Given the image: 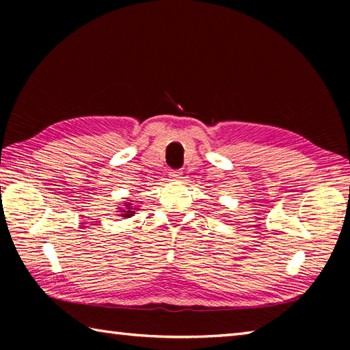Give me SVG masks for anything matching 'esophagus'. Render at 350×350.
I'll return each mask as SVG.
<instances>
[{
	"instance_id": "esophagus-1",
	"label": "esophagus",
	"mask_w": 350,
	"mask_h": 350,
	"mask_svg": "<svg viewBox=\"0 0 350 350\" xmlns=\"http://www.w3.org/2000/svg\"><path fill=\"white\" fill-rule=\"evenodd\" d=\"M171 179H180L182 177V170H171L170 171Z\"/></svg>"
}]
</instances>
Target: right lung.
I'll use <instances>...</instances> for the list:
<instances>
[{
	"label": "right lung",
	"mask_w": 350,
	"mask_h": 350,
	"mask_svg": "<svg viewBox=\"0 0 350 350\" xmlns=\"http://www.w3.org/2000/svg\"><path fill=\"white\" fill-rule=\"evenodd\" d=\"M123 206H124V207H118V209H120V217H123V218H131L132 215L135 213L137 207H132L131 202H124Z\"/></svg>",
	"instance_id": "add662e5"
}]
</instances>
